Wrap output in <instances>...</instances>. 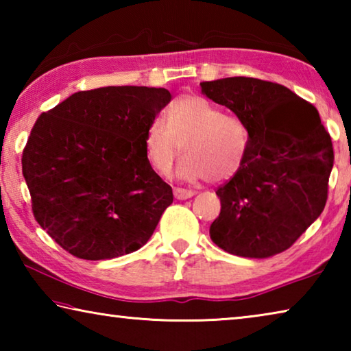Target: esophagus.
Segmentation results:
<instances>
[{
  "instance_id": "obj_1",
  "label": "esophagus",
  "mask_w": 351,
  "mask_h": 351,
  "mask_svg": "<svg viewBox=\"0 0 351 351\" xmlns=\"http://www.w3.org/2000/svg\"><path fill=\"white\" fill-rule=\"evenodd\" d=\"M173 195H175V198L176 199H189V198H192L193 195H195V192L193 190H187V189H175L173 190Z\"/></svg>"
}]
</instances>
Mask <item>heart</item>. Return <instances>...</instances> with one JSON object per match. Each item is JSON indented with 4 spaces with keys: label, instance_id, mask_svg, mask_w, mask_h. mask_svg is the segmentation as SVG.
<instances>
[{
    "label": "heart",
    "instance_id": "heart-1",
    "mask_svg": "<svg viewBox=\"0 0 351 351\" xmlns=\"http://www.w3.org/2000/svg\"><path fill=\"white\" fill-rule=\"evenodd\" d=\"M186 158L178 176L187 181L207 178L229 180L245 162L249 134L241 119L198 94H182L171 100L164 119H154L144 136L148 164L159 175H169L178 154Z\"/></svg>",
    "mask_w": 351,
    "mask_h": 351
}]
</instances>
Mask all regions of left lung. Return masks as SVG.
<instances>
[{"mask_svg":"<svg viewBox=\"0 0 351 351\" xmlns=\"http://www.w3.org/2000/svg\"><path fill=\"white\" fill-rule=\"evenodd\" d=\"M199 85L241 119L249 134L245 162L217 190L221 212L210 224L212 241L247 258L287 251L328 197L335 154L317 110L287 86L252 77Z\"/></svg>","mask_w":351,"mask_h":351,"instance_id":"left-lung-1","label":"left lung"}]
</instances>
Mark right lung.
I'll use <instances>...</instances> for the list:
<instances>
[{
  "instance_id": "1",
  "label": "right lung",
  "mask_w": 351,
  "mask_h": 351,
  "mask_svg": "<svg viewBox=\"0 0 351 351\" xmlns=\"http://www.w3.org/2000/svg\"><path fill=\"white\" fill-rule=\"evenodd\" d=\"M171 100L165 88L79 91L41 114L23 150L37 223L83 260H108L150 240L173 192L148 164L144 136Z\"/></svg>"
}]
</instances>
